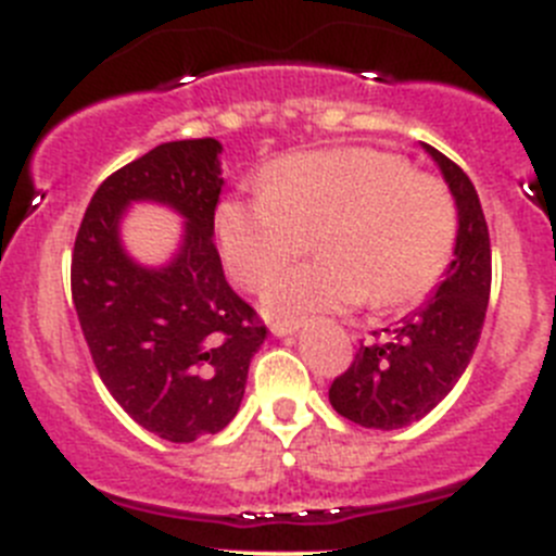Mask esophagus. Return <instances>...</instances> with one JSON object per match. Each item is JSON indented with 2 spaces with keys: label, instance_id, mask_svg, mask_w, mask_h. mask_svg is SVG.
Masks as SVG:
<instances>
[{
  "label": "esophagus",
  "instance_id": "34e87169",
  "mask_svg": "<svg viewBox=\"0 0 556 556\" xmlns=\"http://www.w3.org/2000/svg\"><path fill=\"white\" fill-rule=\"evenodd\" d=\"M299 328H301L299 319H277V323H271L274 336H293Z\"/></svg>",
  "mask_w": 556,
  "mask_h": 556
}]
</instances>
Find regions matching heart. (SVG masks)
I'll return each instance as SVG.
<instances>
[{
    "label": "heart",
    "mask_w": 556,
    "mask_h": 556,
    "mask_svg": "<svg viewBox=\"0 0 556 556\" xmlns=\"http://www.w3.org/2000/svg\"><path fill=\"white\" fill-rule=\"evenodd\" d=\"M217 237L233 282L261 290L314 237L317 263L282 274L263 295L271 317L422 299L444 277L457 206L444 182L371 148L319 150L274 166L263 193L228 199Z\"/></svg>",
    "instance_id": "b5f03b06"
}]
</instances>
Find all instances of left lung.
Here are the masks:
<instances>
[{
	"label": "left lung",
	"mask_w": 556,
	"mask_h": 556,
	"mask_svg": "<svg viewBox=\"0 0 556 556\" xmlns=\"http://www.w3.org/2000/svg\"><path fill=\"white\" fill-rule=\"evenodd\" d=\"M422 148L457 204V242L435 293L395 328H384V341L361 344L352 366L330 384V406L363 428L397 430L433 412L468 368L490 304L492 250L479 193L454 161Z\"/></svg>",
	"instance_id": "1"
}]
</instances>
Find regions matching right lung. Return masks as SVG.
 Returning <instances> with one entry per match:
<instances>
[{
  "label": "right lung",
  "mask_w": 556,
  "mask_h": 556,
  "mask_svg": "<svg viewBox=\"0 0 556 556\" xmlns=\"http://www.w3.org/2000/svg\"><path fill=\"white\" fill-rule=\"evenodd\" d=\"M217 139L164 142L112 172L93 193L75 250L72 301L93 366L123 412L174 444L220 433L239 412L266 325L226 282L215 247L220 201ZM134 200L186 217L180 252L139 267L116 226Z\"/></svg>",
  "instance_id": "right-lung-1"
}]
</instances>
